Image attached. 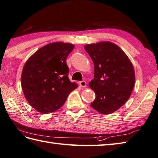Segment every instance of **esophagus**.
I'll return each mask as SVG.
<instances>
[{
    "label": "esophagus",
    "mask_w": 158,
    "mask_h": 158,
    "mask_svg": "<svg viewBox=\"0 0 158 158\" xmlns=\"http://www.w3.org/2000/svg\"><path fill=\"white\" fill-rule=\"evenodd\" d=\"M86 85H87V83H86V82L85 81H79V85L81 86V87L82 88H85Z\"/></svg>",
    "instance_id": "esophagus-1"
}]
</instances>
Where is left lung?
Here are the masks:
<instances>
[{"label": "left lung", "instance_id": "1", "mask_svg": "<svg viewBox=\"0 0 158 158\" xmlns=\"http://www.w3.org/2000/svg\"><path fill=\"white\" fill-rule=\"evenodd\" d=\"M94 66L89 86L96 94L90 106L102 114L118 110L130 97L135 84L131 61L118 46L101 42L84 46Z\"/></svg>", "mask_w": 158, "mask_h": 158}]
</instances>
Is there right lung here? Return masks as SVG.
I'll return each mask as SVG.
<instances>
[{
    "label": "right lung",
    "mask_w": 158,
    "mask_h": 158,
    "mask_svg": "<svg viewBox=\"0 0 158 158\" xmlns=\"http://www.w3.org/2000/svg\"><path fill=\"white\" fill-rule=\"evenodd\" d=\"M75 46L52 42L42 46L26 61L21 85L26 99L42 114H49L63 106L68 96L78 87L69 78L66 58Z\"/></svg>",
    "instance_id": "right-lung-1"
}]
</instances>
